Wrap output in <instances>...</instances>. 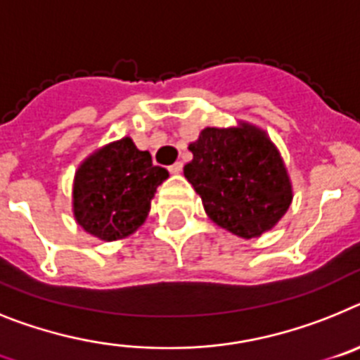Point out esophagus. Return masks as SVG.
Returning a JSON list of instances; mask_svg holds the SVG:
<instances>
[{
    "label": "esophagus",
    "mask_w": 360,
    "mask_h": 360,
    "mask_svg": "<svg viewBox=\"0 0 360 360\" xmlns=\"http://www.w3.org/2000/svg\"><path fill=\"white\" fill-rule=\"evenodd\" d=\"M181 170H183V162H174L172 167H168V172L170 174H181Z\"/></svg>",
    "instance_id": "34e87169"
}]
</instances>
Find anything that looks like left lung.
<instances>
[{
	"mask_svg": "<svg viewBox=\"0 0 360 360\" xmlns=\"http://www.w3.org/2000/svg\"><path fill=\"white\" fill-rule=\"evenodd\" d=\"M184 177L208 217L243 239L271 230L292 205V183L279 152L252 124L205 128L190 143Z\"/></svg>",
	"mask_w": 360,
	"mask_h": 360,
	"instance_id": "obj_1",
	"label": "left lung"
}]
</instances>
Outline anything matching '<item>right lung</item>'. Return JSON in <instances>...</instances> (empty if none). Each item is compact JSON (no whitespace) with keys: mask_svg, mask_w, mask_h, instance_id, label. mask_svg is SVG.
<instances>
[{"mask_svg":"<svg viewBox=\"0 0 360 360\" xmlns=\"http://www.w3.org/2000/svg\"><path fill=\"white\" fill-rule=\"evenodd\" d=\"M168 172L152 165L148 152L130 137L103 146L90 155L74 179V217L103 240L130 236L150 212V201Z\"/></svg>","mask_w":360,"mask_h":360,"instance_id":"obj_1","label":"right lung"}]
</instances>
